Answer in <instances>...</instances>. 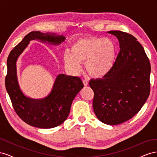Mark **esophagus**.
Returning <instances> with one entry per match:
<instances>
[{
    "label": "esophagus",
    "instance_id": "obj_1",
    "mask_svg": "<svg viewBox=\"0 0 157 157\" xmlns=\"http://www.w3.org/2000/svg\"><path fill=\"white\" fill-rule=\"evenodd\" d=\"M83 83H84V85L85 86H86L88 85V80L87 79H84L83 80Z\"/></svg>",
    "mask_w": 157,
    "mask_h": 157
}]
</instances>
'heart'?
I'll return each mask as SVG.
<instances>
[{
  "label": "heart",
  "mask_w": 157,
  "mask_h": 157,
  "mask_svg": "<svg viewBox=\"0 0 157 157\" xmlns=\"http://www.w3.org/2000/svg\"><path fill=\"white\" fill-rule=\"evenodd\" d=\"M115 46L108 39L88 37L79 39L66 50L63 60L66 68L71 73L77 74L86 61V69L94 77L105 76L111 69L115 58Z\"/></svg>",
  "instance_id": "obj_1"
}]
</instances>
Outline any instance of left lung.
I'll use <instances>...</instances> for the list:
<instances>
[{
	"mask_svg": "<svg viewBox=\"0 0 157 157\" xmlns=\"http://www.w3.org/2000/svg\"><path fill=\"white\" fill-rule=\"evenodd\" d=\"M120 45L115 63L102 78L91 79L93 108L104 124L117 125L138 113L150 93L151 65L144 48L136 38L120 31L107 32Z\"/></svg>",
	"mask_w": 157,
	"mask_h": 157,
	"instance_id": "1",
	"label": "left lung"
}]
</instances>
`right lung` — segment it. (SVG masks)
I'll use <instances>...</instances> for the list:
<instances>
[{
	"instance_id": "right-lung-1",
	"label": "right lung",
	"mask_w": 157,
	"mask_h": 157,
	"mask_svg": "<svg viewBox=\"0 0 157 157\" xmlns=\"http://www.w3.org/2000/svg\"><path fill=\"white\" fill-rule=\"evenodd\" d=\"M33 40L59 45L65 41V37L40 31H32L27 34L8 56L6 89L14 110L23 121L40 128H54L67 119L73 99L84 84L79 77L59 74L57 76L51 92L46 97L34 99L25 96L19 86L16 61Z\"/></svg>"
}]
</instances>
